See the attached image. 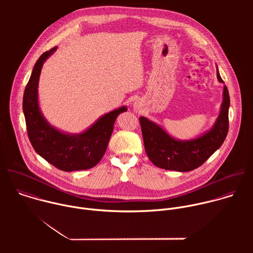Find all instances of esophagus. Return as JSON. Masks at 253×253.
<instances>
[{"label": "esophagus", "instance_id": "1", "mask_svg": "<svg viewBox=\"0 0 253 253\" xmlns=\"http://www.w3.org/2000/svg\"><path fill=\"white\" fill-rule=\"evenodd\" d=\"M135 109H136V110H138V106H137V105H135Z\"/></svg>", "mask_w": 253, "mask_h": 253}]
</instances>
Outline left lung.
Here are the masks:
<instances>
[{
	"instance_id": "1",
	"label": "left lung",
	"mask_w": 253,
	"mask_h": 253,
	"mask_svg": "<svg viewBox=\"0 0 253 253\" xmlns=\"http://www.w3.org/2000/svg\"><path fill=\"white\" fill-rule=\"evenodd\" d=\"M217 78L219 82L224 83L218 69ZM229 104L228 89L224 85L221 110L214 127L204 135L188 141H178L155 123L145 117H140L144 147L151 162L159 168L179 172L191 171L201 166L222 145L226 138Z\"/></svg>"
}]
</instances>
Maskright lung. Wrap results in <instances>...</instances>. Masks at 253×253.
I'll return each mask as SVG.
<instances>
[{"label":"right lung","instance_id":"obj_1","mask_svg":"<svg viewBox=\"0 0 253 253\" xmlns=\"http://www.w3.org/2000/svg\"><path fill=\"white\" fill-rule=\"evenodd\" d=\"M57 47L43 53L36 62L25 88L23 110L27 132L33 148L46 161L62 171L85 170L102 159L113 132L117 116L127 108L105 114L88 130L79 135H68L52 127L43 117L38 104V83L42 66Z\"/></svg>","mask_w":253,"mask_h":253}]
</instances>
